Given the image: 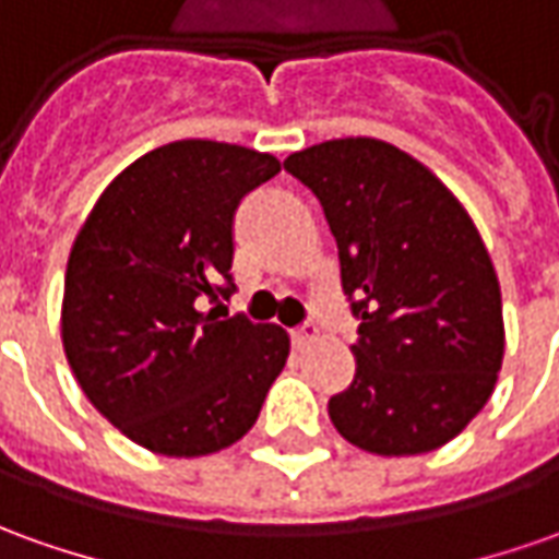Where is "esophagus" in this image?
<instances>
[{"label": "esophagus", "mask_w": 559, "mask_h": 559, "mask_svg": "<svg viewBox=\"0 0 559 559\" xmlns=\"http://www.w3.org/2000/svg\"><path fill=\"white\" fill-rule=\"evenodd\" d=\"M290 340H294L296 348H306V345L318 340V328L314 324H302V328L290 330Z\"/></svg>", "instance_id": "34e87169"}]
</instances>
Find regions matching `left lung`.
Wrapping results in <instances>:
<instances>
[{
    "mask_svg": "<svg viewBox=\"0 0 559 559\" xmlns=\"http://www.w3.org/2000/svg\"><path fill=\"white\" fill-rule=\"evenodd\" d=\"M360 321L352 385L328 413L376 455L431 453L484 409L502 370V290L468 211L423 162L373 136L294 152Z\"/></svg>",
    "mask_w": 559,
    "mask_h": 559,
    "instance_id": "8db88e82",
    "label": "left lung"
}]
</instances>
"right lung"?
Returning <instances> with one entry per match:
<instances>
[{"label":"right lung","mask_w":559,"mask_h":559,"mask_svg":"<svg viewBox=\"0 0 559 559\" xmlns=\"http://www.w3.org/2000/svg\"><path fill=\"white\" fill-rule=\"evenodd\" d=\"M278 170L269 152L177 140L121 170L75 235L63 352L91 404L152 453L231 447L287 364V330L204 311L235 290L238 204Z\"/></svg>","instance_id":"right-lung-1"}]
</instances>
